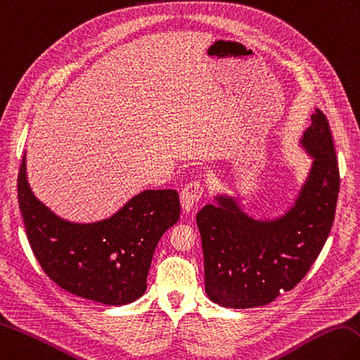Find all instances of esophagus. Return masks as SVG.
I'll return each instance as SVG.
<instances>
[{"instance_id": "1", "label": "esophagus", "mask_w": 360, "mask_h": 360, "mask_svg": "<svg viewBox=\"0 0 360 360\" xmlns=\"http://www.w3.org/2000/svg\"><path fill=\"white\" fill-rule=\"evenodd\" d=\"M205 194V189L197 181H191L188 185L181 189L180 193V203H181V210L183 211H193L194 206L202 200V197Z\"/></svg>"}]
</instances>
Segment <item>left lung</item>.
Listing matches in <instances>:
<instances>
[{
    "mask_svg": "<svg viewBox=\"0 0 360 360\" xmlns=\"http://www.w3.org/2000/svg\"><path fill=\"white\" fill-rule=\"evenodd\" d=\"M300 146L313 158L294 203L276 219L248 215L236 197L219 194L197 214L207 297L226 308H254L292 290L330 236L340 186L328 120L314 109Z\"/></svg>",
    "mask_w": 360,
    "mask_h": 360,
    "instance_id": "left-lung-1",
    "label": "left lung"
}]
</instances>
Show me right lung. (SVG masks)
<instances>
[{
	"label": "right lung",
	"mask_w": 360,
	"mask_h": 360,
	"mask_svg": "<svg viewBox=\"0 0 360 360\" xmlns=\"http://www.w3.org/2000/svg\"><path fill=\"white\" fill-rule=\"evenodd\" d=\"M18 203L32 251L49 278L78 297L112 307L145 294L155 246L180 217L177 191L146 189L100 221L61 219L32 193L26 155Z\"/></svg>",
	"instance_id": "add662e5"
}]
</instances>
